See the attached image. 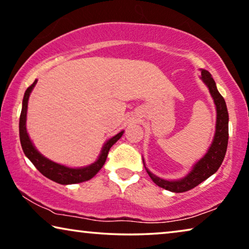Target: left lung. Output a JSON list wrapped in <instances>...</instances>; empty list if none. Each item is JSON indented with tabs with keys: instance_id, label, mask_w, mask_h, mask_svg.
Masks as SVG:
<instances>
[{
	"instance_id": "1",
	"label": "left lung",
	"mask_w": 249,
	"mask_h": 249,
	"mask_svg": "<svg viewBox=\"0 0 249 249\" xmlns=\"http://www.w3.org/2000/svg\"><path fill=\"white\" fill-rule=\"evenodd\" d=\"M202 80L205 84L208 86L210 92L214 98L216 109H217V121H216V133L213 144L208 149L202 160L197 161V164L193 168V171L185 177L179 180H165L160 177L152 174L151 172L146 168L149 177L155 183L157 186H160L167 191L174 193H184L189 189L196 187L202 181L207 179L208 177L212 176L214 173L217 172L222 165L225 154L227 151L228 144V112L227 106L225 103L224 97L220 95V93L217 90L214 78L212 77L211 73L206 70H202ZM144 163V160H143ZM145 165V164H144Z\"/></svg>"
}]
</instances>
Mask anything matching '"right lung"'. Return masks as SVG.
Segmentation results:
<instances>
[{
  "instance_id": "1",
  "label": "right lung",
  "mask_w": 249,
  "mask_h": 249,
  "mask_svg": "<svg viewBox=\"0 0 249 249\" xmlns=\"http://www.w3.org/2000/svg\"><path fill=\"white\" fill-rule=\"evenodd\" d=\"M36 80L34 81L32 85H30L27 89L25 90L24 98H23V106H22V112L21 116H19V141H21V145L25 155L27 156L31 161H32L35 167L38 169L39 173H42L43 175L51 180L56 181L58 184L62 185H69V184H76L82 183V181H86L92 178L93 176L97 174V172L103 167L105 164L106 157L108 155L109 148L116 143V142L121 139L123 135V132L118 133L112 139L107 141V143L104 145L103 149L98 160L95 163L89 165L88 167L84 168H70L63 165L56 164L54 161L45 159L44 156L41 155L32 144L29 135L26 132V110H27V101H29L30 93L32 92L33 88L36 84Z\"/></svg>"
}]
</instances>
